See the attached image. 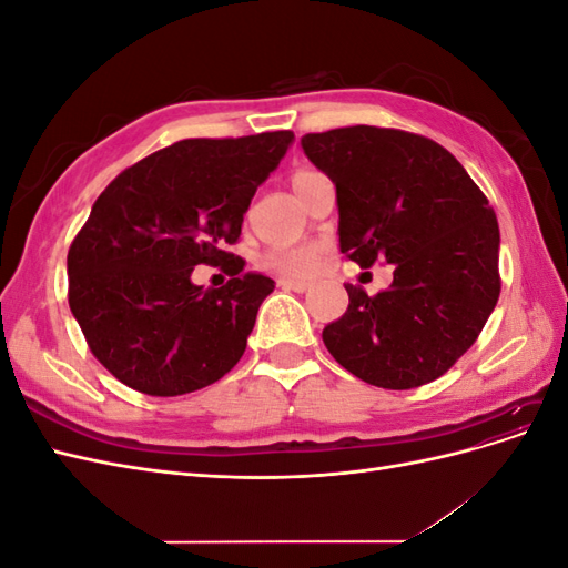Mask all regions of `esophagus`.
Instances as JSON below:
<instances>
[{
    "instance_id": "34e87169",
    "label": "esophagus",
    "mask_w": 568,
    "mask_h": 568,
    "mask_svg": "<svg viewBox=\"0 0 568 568\" xmlns=\"http://www.w3.org/2000/svg\"><path fill=\"white\" fill-rule=\"evenodd\" d=\"M277 284H280V288H286V291H296V294H303V291H307V288L313 286L311 282H303V280H280Z\"/></svg>"
}]
</instances>
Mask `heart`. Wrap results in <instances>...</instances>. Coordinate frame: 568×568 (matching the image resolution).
<instances>
[{"mask_svg":"<svg viewBox=\"0 0 568 568\" xmlns=\"http://www.w3.org/2000/svg\"><path fill=\"white\" fill-rule=\"evenodd\" d=\"M317 173H311V170H301V173L294 175L291 184H298L307 178H313ZM317 261V251L313 246H291V248H277L270 251L265 257V265L274 272L286 274V277H301V274H307L315 267Z\"/></svg>","mask_w":568,"mask_h":568,"instance_id":"heart-1","label":"heart"}]
</instances>
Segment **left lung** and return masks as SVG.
Wrapping results in <instances>:
<instances>
[{"mask_svg": "<svg viewBox=\"0 0 568 568\" xmlns=\"http://www.w3.org/2000/svg\"><path fill=\"white\" fill-rule=\"evenodd\" d=\"M336 186L338 246L359 267L395 265L376 296L346 284L348 311L322 341L372 386L438 379L471 348L500 296V227L484 192L426 136L355 125L301 140Z\"/></svg>", "mask_w": 568, "mask_h": 568, "instance_id": "obj_1", "label": "left lung"}]
</instances>
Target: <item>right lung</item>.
I'll list each match as a JSON object with an SVG mask.
<instances>
[{"mask_svg":"<svg viewBox=\"0 0 568 568\" xmlns=\"http://www.w3.org/2000/svg\"><path fill=\"white\" fill-rule=\"evenodd\" d=\"M291 144L288 130L182 140L123 170L94 201L68 251V303L118 382L170 398L215 384L242 359L274 282L244 272L225 246ZM201 262L233 280L194 285Z\"/></svg>","mask_w":568,"mask_h":568,"instance_id":"add662e5","label":"right lung"}]
</instances>
